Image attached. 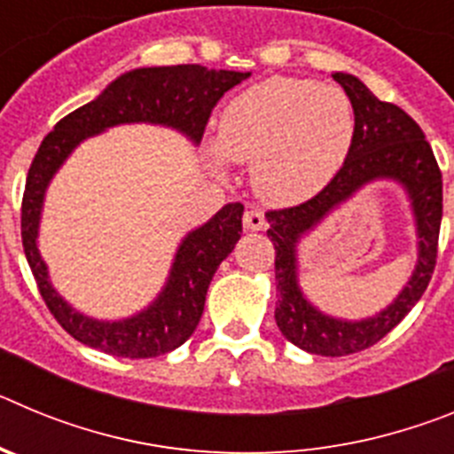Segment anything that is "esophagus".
Returning <instances> with one entry per match:
<instances>
[{
	"instance_id": "esophagus-1",
	"label": "esophagus",
	"mask_w": 454,
	"mask_h": 454,
	"mask_svg": "<svg viewBox=\"0 0 454 454\" xmlns=\"http://www.w3.org/2000/svg\"><path fill=\"white\" fill-rule=\"evenodd\" d=\"M243 227L250 231H263L268 227V223L259 208H247L246 214H243Z\"/></svg>"
}]
</instances>
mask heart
<instances>
[{
  "mask_svg": "<svg viewBox=\"0 0 454 454\" xmlns=\"http://www.w3.org/2000/svg\"><path fill=\"white\" fill-rule=\"evenodd\" d=\"M356 136L352 99L314 79L270 77L239 92L207 140L208 161L252 163L256 195L298 204L323 191L346 163Z\"/></svg>",
  "mask_w": 454,
  "mask_h": 454,
  "instance_id": "heart-1",
  "label": "heart"
}]
</instances>
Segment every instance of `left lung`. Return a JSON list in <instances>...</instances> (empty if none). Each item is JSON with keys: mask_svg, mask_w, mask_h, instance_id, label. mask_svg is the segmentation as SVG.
Wrapping results in <instances>:
<instances>
[{"mask_svg": "<svg viewBox=\"0 0 454 454\" xmlns=\"http://www.w3.org/2000/svg\"><path fill=\"white\" fill-rule=\"evenodd\" d=\"M356 115V136L346 163L318 195L279 211H268V239L275 246L277 327L300 350L320 356H346L375 346L414 309L436 263L443 184L434 152L423 129L395 104L380 102L362 79L334 72ZM380 178L408 192L417 224V266L403 291L382 312L362 321L336 319L308 302L299 286L297 246L327 215L364 185Z\"/></svg>", "mask_w": 454, "mask_h": 454, "instance_id": "1", "label": "left lung"}]
</instances>
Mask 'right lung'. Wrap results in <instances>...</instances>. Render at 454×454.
Instances as JSON below:
<instances>
[{"label":"right lung","instance_id":"obj_1","mask_svg":"<svg viewBox=\"0 0 454 454\" xmlns=\"http://www.w3.org/2000/svg\"><path fill=\"white\" fill-rule=\"evenodd\" d=\"M247 77L250 72L207 70L204 66L136 67L108 83L92 102L56 122L54 131L40 143L22 198L24 254L47 309L83 346L114 356L150 359L186 343L202 318L208 284L239 243L243 204H224L214 218L184 236L161 293L145 309L127 318L99 320L77 311L51 286L47 263L40 256V218L54 175L83 140L118 124H161L200 145L218 99Z\"/></svg>","mask_w":454,"mask_h":454}]
</instances>
